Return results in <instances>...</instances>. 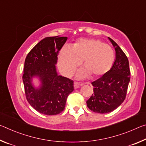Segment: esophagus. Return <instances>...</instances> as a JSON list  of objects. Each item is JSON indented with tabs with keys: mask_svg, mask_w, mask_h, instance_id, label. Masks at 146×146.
I'll list each match as a JSON object with an SVG mask.
<instances>
[{
	"mask_svg": "<svg viewBox=\"0 0 146 146\" xmlns=\"http://www.w3.org/2000/svg\"><path fill=\"white\" fill-rule=\"evenodd\" d=\"M82 85H83V84H80V83H78L76 82H74V88H75V89H77L80 87V86H82Z\"/></svg>",
	"mask_w": 146,
	"mask_h": 146,
	"instance_id": "esophagus-1",
	"label": "esophagus"
}]
</instances>
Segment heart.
Masks as SVG:
<instances>
[{"instance_id": "1", "label": "heart", "mask_w": 146, "mask_h": 146, "mask_svg": "<svg viewBox=\"0 0 146 146\" xmlns=\"http://www.w3.org/2000/svg\"><path fill=\"white\" fill-rule=\"evenodd\" d=\"M115 52L111 47L95 38H80L73 46H64L58 55V67L65 76L72 75L82 60L78 78L92 75L98 77L107 73L114 64Z\"/></svg>"}]
</instances>
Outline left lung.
Masks as SVG:
<instances>
[{"mask_svg":"<svg viewBox=\"0 0 146 146\" xmlns=\"http://www.w3.org/2000/svg\"><path fill=\"white\" fill-rule=\"evenodd\" d=\"M108 39L115 48V60L107 73L91 83L94 93L86 101L90 110L102 114L111 112L122 104L130 82L127 57L114 40Z\"/></svg>","mask_w":146,"mask_h":146,"instance_id":"obj_1","label":"left lung"}]
</instances>
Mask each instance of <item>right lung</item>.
Here are the masks:
<instances>
[{"mask_svg":"<svg viewBox=\"0 0 146 146\" xmlns=\"http://www.w3.org/2000/svg\"><path fill=\"white\" fill-rule=\"evenodd\" d=\"M67 39L59 36L43 38L24 62L23 80L27 100L42 114L55 115L63 111L68 95L74 90L73 81L58 75L55 66L59 51ZM34 78L40 81L38 87L33 84Z\"/></svg>","mask_w":146,"mask_h":146,"instance_id":"1","label":"right lung"}]
</instances>
